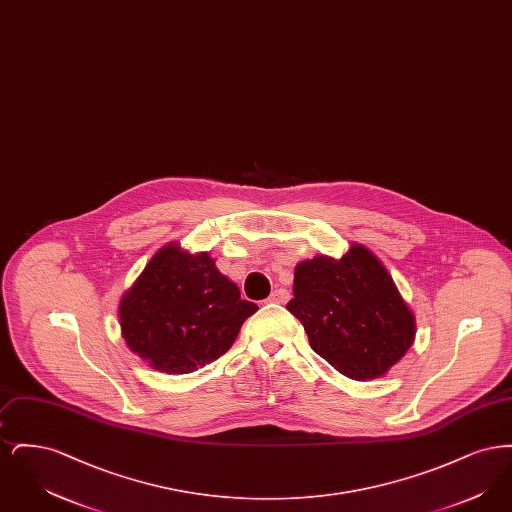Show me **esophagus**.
I'll use <instances>...</instances> for the list:
<instances>
[{
	"mask_svg": "<svg viewBox=\"0 0 512 512\" xmlns=\"http://www.w3.org/2000/svg\"><path fill=\"white\" fill-rule=\"evenodd\" d=\"M288 299H290V292H288V290H284V288L274 290V292L270 293V297H268V301H270V303H278V305L288 303Z\"/></svg>",
	"mask_w": 512,
	"mask_h": 512,
	"instance_id": "obj_1",
	"label": "esophagus"
}]
</instances>
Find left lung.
Returning a JSON list of instances; mask_svg holds the SVG:
<instances>
[{"mask_svg": "<svg viewBox=\"0 0 512 512\" xmlns=\"http://www.w3.org/2000/svg\"><path fill=\"white\" fill-rule=\"evenodd\" d=\"M286 309L303 324L315 353L359 382L384 376L416 334L413 311L365 245H351L341 259L301 261Z\"/></svg>", "mask_w": 512, "mask_h": 512, "instance_id": "left-lung-1", "label": "left lung"}]
</instances>
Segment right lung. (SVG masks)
<instances>
[{
  "label": "right lung",
  "instance_id": "obj_1",
  "mask_svg": "<svg viewBox=\"0 0 512 512\" xmlns=\"http://www.w3.org/2000/svg\"><path fill=\"white\" fill-rule=\"evenodd\" d=\"M257 309L209 253L169 244L122 295L119 320L126 345L147 365L190 374L224 355Z\"/></svg>",
  "mask_w": 512,
  "mask_h": 512
}]
</instances>
